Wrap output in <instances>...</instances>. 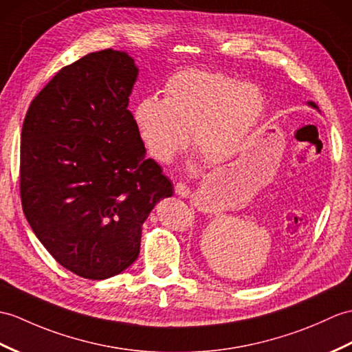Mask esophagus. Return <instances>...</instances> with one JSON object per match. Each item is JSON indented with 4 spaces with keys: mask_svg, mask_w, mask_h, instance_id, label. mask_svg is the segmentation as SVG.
I'll list each match as a JSON object with an SVG mask.
<instances>
[{
    "mask_svg": "<svg viewBox=\"0 0 352 352\" xmlns=\"http://www.w3.org/2000/svg\"><path fill=\"white\" fill-rule=\"evenodd\" d=\"M175 193L179 196V198H189V196L192 195V190L189 189V186H186L184 183H177Z\"/></svg>",
    "mask_w": 352,
    "mask_h": 352,
    "instance_id": "34e87169",
    "label": "esophagus"
}]
</instances>
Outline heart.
<instances>
[{
  "instance_id": "b5f03b06",
  "label": "heart",
  "mask_w": 352,
  "mask_h": 352,
  "mask_svg": "<svg viewBox=\"0 0 352 352\" xmlns=\"http://www.w3.org/2000/svg\"><path fill=\"white\" fill-rule=\"evenodd\" d=\"M265 113L258 85L239 82L222 72L190 69L175 73L163 100L148 97L133 109V124L146 153L168 163L187 144L211 165L234 159Z\"/></svg>"
}]
</instances>
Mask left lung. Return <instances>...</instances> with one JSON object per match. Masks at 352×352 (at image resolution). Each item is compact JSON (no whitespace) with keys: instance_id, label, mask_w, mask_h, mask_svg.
<instances>
[{"instance_id":"obj_1","label":"left lung","mask_w":352,"mask_h":352,"mask_svg":"<svg viewBox=\"0 0 352 352\" xmlns=\"http://www.w3.org/2000/svg\"><path fill=\"white\" fill-rule=\"evenodd\" d=\"M307 106H310V108H314V109H316L318 112H320V109H318V106H316L315 102H307Z\"/></svg>"}]
</instances>
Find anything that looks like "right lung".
<instances>
[{
    "mask_svg": "<svg viewBox=\"0 0 352 352\" xmlns=\"http://www.w3.org/2000/svg\"><path fill=\"white\" fill-rule=\"evenodd\" d=\"M138 73L124 51L88 54L56 73L22 126L23 213L56 263L85 279L132 265L146 217L174 195L127 109Z\"/></svg>",
    "mask_w": 352,
    "mask_h": 352,
    "instance_id": "add662e5",
    "label": "right lung"
}]
</instances>
